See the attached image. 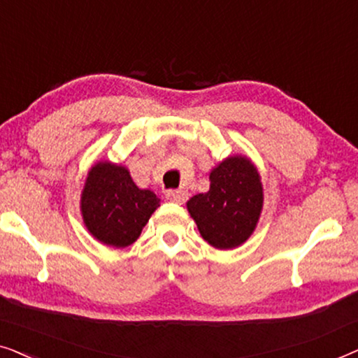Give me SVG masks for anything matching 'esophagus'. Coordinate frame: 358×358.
I'll use <instances>...</instances> for the list:
<instances>
[{
  "instance_id": "34e87169",
  "label": "esophagus",
  "mask_w": 358,
  "mask_h": 358,
  "mask_svg": "<svg viewBox=\"0 0 358 358\" xmlns=\"http://www.w3.org/2000/svg\"><path fill=\"white\" fill-rule=\"evenodd\" d=\"M187 195L189 194L185 192V190H169V192L166 194V197H168V200H171V202L182 205L185 200H187Z\"/></svg>"
}]
</instances>
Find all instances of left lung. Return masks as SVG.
Returning <instances> with one entry per match:
<instances>
[{"instance_id":"8db88e82","label":"left lung","mask_w":358,"mask_h":358,"mask_svg":"<svg viewBox=\"0 0 358 358\" xmlns=\"http://www.w3.org/2000/svg\"><path fill=\"white\" fill-rule=\"evenodd\" d=\"M264 205L261 174L246 155H231L210 171V189L187 200L200 236L215 249H234L256 229Z\"/></svg>"}]
</instances>
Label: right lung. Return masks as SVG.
<instances>
[{"mask_svg": "<svg viewBox=\"0 0 358 358\" xmlns=\"http://www.w3.org/2000/svg\"><path fill=\"white\" fill-rule=\"evenodd\" d=\"M161 200L140 189L125 166L96 161L81 192L83 223L97 241L117 249L134 244Z\"/></svg>", "mask_w": 358, "mask_h": 358, "instance_id": "right-lung-1", "label": "right lung"}]
</instances>
